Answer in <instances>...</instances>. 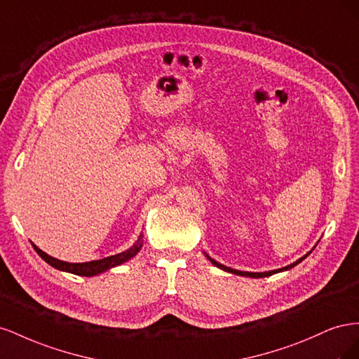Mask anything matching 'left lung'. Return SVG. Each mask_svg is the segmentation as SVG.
<instances>
[{
  "mask_svg": "<svg viewBox=\"0 0 359 359\" xmlns=\"http://www.w3.org/2000/svg\"><path fill=\"white\" fill-rule=\"evenodd\" d=\"M313 250V248H311ZM311 252H309L306 256H302V257H299L297 262H293V264H290V265H287V266H285V268H280V269H274V271H268V273H248V271H238V269H233V268H229V266H226V265H222V264H219L217 262V260H214L212 257H210L208 255L205 253V256L208 257V260L212 264V265H215L217 268H220V269H223V271H226V273H231V274H236V276H243V277H252V278H262V277H269V276H273V274H276V273H281V271H287V269H290V268H293L295 265H298L299 262H302L304 259H306L309 255H310Z\"/></svg>",
  "mask_w": 359,
  "mask_h": 359,
  "instance_id": "1",
  "label": "left lung"
}]
</instances>
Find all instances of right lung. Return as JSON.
I'll return each mask as SVG.
<instances>
[{
    "instance_id": "right-lung-1",
    "label": "right lung",
    "mask_w": 359,
    "mask_h": 359,
    "mask_svg": "<svg viewBox=\"0 0 359 359\" xmlns=\"http://www.w3.org/2000/svg\"><path fill=\"white\" fill-rule=\"evenodd\" d=\"M32 247H34L37 255L43 260H45V262H48L50 266L57 268L60 271H66V273L76 274V276L93 277V276H97V274H100V273H104V271L111 269L114 266H118V265L127 262L128 259L135 257L139 253V250L142 248V235L139 236V240L136 241V244H133L132 247H130L128 250H126V252H123V253H118V255L104 257V259H100V260H91V262H83V264L64 262V260L55 259V257L46 255L45 252H41V250L37 245H34V244H32Z\"/></svg>"
}]
</instances>
